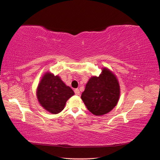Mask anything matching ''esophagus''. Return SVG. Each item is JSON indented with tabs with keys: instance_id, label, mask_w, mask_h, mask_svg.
<instances>
[{
	"instance_id": "esophagus-1",
	"label": "esophagus",
	"mask_w": 160,
	"mask_h": 160,
	"mask_svg": "<svg viewBox=\"0 0 160 160\" xmlns=\"http://www.w3.org/2000/svg\"><path fill=\"white\" fill-rule=\"evenodd\" d=\"M74 92H75V94L77 95V96H79V95H80V91L78 89H74Z\"/></svg>"
}]
</instances>
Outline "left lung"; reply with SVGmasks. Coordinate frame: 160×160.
I'll list each match as a JSON object with an SVG mask.
<instances>
[{
	"label": "left lung",
	"instance_id": "left-lung-1",
	"mask_svg": "<svg viewBox=\"0 0 160 160\" xmlns=\"http://www.w3.org/2000/svg\"><path fill=\"white\" fill-rule=\"evenodd\" d=\"M120 94L116 76L104 68L99 76L91 77L88 81L81 98L91 113L102 115L108 113L116 106Z\"/></svg>",
	"mask_w": 160,
	"mask_h": 160
}]
</instances>
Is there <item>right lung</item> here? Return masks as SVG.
Returning a JSON list of instances; mask_svg holds the SVG:
<instances>
[{
  "label": "right lung",
  "mask_w": 160,
  "mask_h": 160,
  "mask_svg": "<svg viewBox=\"0 0 160 160\" xmlns=\"http://www.w3.org/2000/svg\"><path fill=\"white\" fill-rule=\"evenodd\" d=\"M36 95L39 103L45 110L57 114L64 109L66 102L73 96L74 92L59 76L48 72L38 84Z\"/></svg>",
  "instance_id": "right-lung-1"
}]
</instances>
